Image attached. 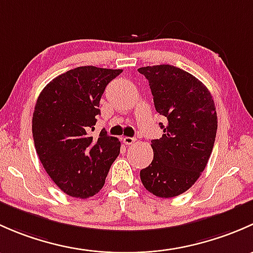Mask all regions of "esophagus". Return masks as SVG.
Segmentation results:
<instances>
[{"label": "esophagus", "mask_w": 253, "mask_h": 253, "mask_svg": "<svg viewBox=\"0 0 253 253\" xmlns=\"http://www.w3.org/2000/svg\"><path fill=\"white\" fill-rule=\"evenodd\" d=\"M135 141H136V139H135V137H129V136L123 137V142L126 145H132Z\"/></svg>", "instance_id": "34e87169"}]
</instances>
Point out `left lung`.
Listing matches in <instances>:
<instances>
[{"mask_svg":"<svg viewBox=\"0 0 253 253\" xmlns=\"http://www.w3.org/2000/svg\"><path fill=\"white\" fill-rule=\"evenodd\" d=\"M155 108L167 118L161 139L151 141L153 160L140 171L146 190L162 199L189 190L207 166L217 134V112L208 88L170 64L142 67Z\"/></svg>","mask_w":253,"mask_h":253,"instance_id":"8db88e82","label":"left lung"}]
</instances>
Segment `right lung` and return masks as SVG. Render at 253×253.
<instances>
[{
    "label": "right lung",
    "instance_id": "right-lung-1",
    "mask_svg": "<svg viewBox=\"0 0 253 253\" xmlns=\"http://www.w3.org/2000/svg\"><path fill=\"white\" fill-rule=\"evenodd\" d=\"M122 69L93 66L70 69L49 82L39 95L33 114V137L40 162L53 183L72 197L87 199L105 185L121 141L95 129L100 100Z\"/></svg>",
    "mask_w": 253,
    "mask_h": 253
}]
</instances>
